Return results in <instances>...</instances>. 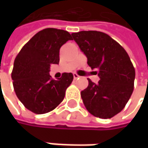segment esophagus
Wrapping results in <instances>:
<instances>
[{"label":"esophagus","instance_id":"34e87169","mask_svg":"<svg viewBox=\"0 0 148 148\" xmlns=\"http://www.w3.org/2000/svg\"><path fill=\"white\" fill-rule=\"evenodd\" d=\"M79 76L77 74H74V79H79Z\"/></svg>","mask_w":148,"mask_h":148}]
</instances>
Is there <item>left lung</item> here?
I'll list each match as a JSON object with an SVG mask.
<instances>
[{
	"instance_id": "1",
	"label": "left lung",
	"mask_w": 148,
	"mask_h": 148,
	"mask_svg": "<svg viewBox=\"0 0 148 148\" xmlns=\"http://www.w3.org/2000/svg\"><path fill=\"white\" fill-rule=\"evenodd\" d=\"M72 36L100 79L98 84L88 79V86L80 92L83 103L94 116L111 118L125 107L134 91L135 71L130 58L103 32L82 31Z\"/></svg>"
}]
</instances>
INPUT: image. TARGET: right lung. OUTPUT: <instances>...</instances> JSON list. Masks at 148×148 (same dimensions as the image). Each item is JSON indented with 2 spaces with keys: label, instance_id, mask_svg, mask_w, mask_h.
Here are the masks:
<instances>
[{
  "label": "right lung",
  "instance_id": "obj_1",
  "mask_svg": "<svg viewBox=\"0 0 148 148\" xmlns=\"http://www.w3.org/2000/svg\"><path fill=\"white\" fill-rule=\"evenodd\" d=\"M72 40L69 32L46 28L35 34L17 55L12 72L14 92L26 109L45 114L57 107L72 83V73H64L57 80L49 75L51 64H58L60 48Z\"/></svg>",
  "mask_w": 148,
  "mask_h": 148
}]
</instances>
